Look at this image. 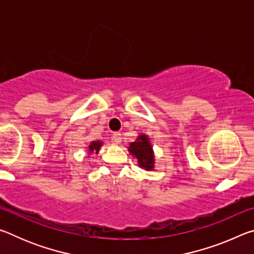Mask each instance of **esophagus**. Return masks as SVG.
Masks as SVG:
<instances>
[{
  "label": "esophagus",
  "mask_w": 254,
  "mask_h": 254,
  "mask_svg": "<svg viewBox=\"0 0 254 254\" xmlns=\"http://www.w3.org/2000/svg\"><path fill=\"white\" fill-rule=\"evenodd\" d=\"M112 141H113V142L117 143V144L121 142V133L114 132L113 134H112Z\"/></svg>",
  "instance_id": "obj_1"
}]
</instances>
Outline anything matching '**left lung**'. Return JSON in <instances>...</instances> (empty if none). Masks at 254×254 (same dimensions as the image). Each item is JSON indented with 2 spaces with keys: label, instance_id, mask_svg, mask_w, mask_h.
Masks as SVG:
<instances>
[{
  "label": "left lung",
  "instance_id": "8db88e82",
  "mask_svg": "<svg viewBox=\"0 0 254 254\" xmlns=\"http://www.w3.org/2000/svg\"><path fill=\"white\" fill-rule=\"evenodd\" d=\"M133 156L137 159L141 168L151 170L153 168V154L149 139L145 135H140L135 142H132L128 148Z\"/></svg>",
  "mask_w": 254,
  "mask_h": 254
}]
</instances>
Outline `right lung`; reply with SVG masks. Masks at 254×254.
Returning a JSON list of instances; mask_svg holds the SVG:
<instances>
[{
    "instance_id": "right-lung-1",
    "label": "right lung",
    "mask_w": 254,
    "mask_h": 254,
    "mask_svg": "<svg viewBox=\"0 0 254 254\" xmlns=\"http://www.w3.org/2000/svg\"><path fill=\"white\" fill-rule=\"evenodd\" d=\"M101 142H100V141H96V142H92V144L91 145H89V150H91V152L92 151H94V150H95V151L97 152L98 151V150H100V148H101Z\"/></svg>"
}]
</instances>
